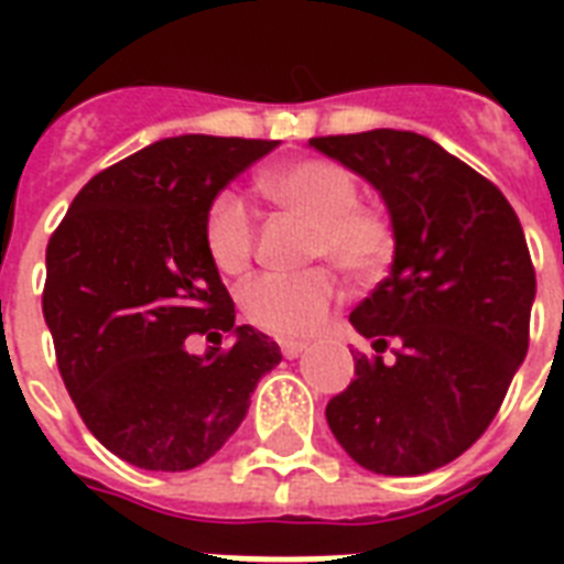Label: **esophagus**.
Segmentation results:
<instances>
[{
  "mask_svg": "<svg viewBox=\"0 0 564 564\" xmlns=\"http://www.w3.org/2000/svg\"><path fill=\"white\" fill-rule=\"evenodd\" d=\"M304 348H307V343H301V339H283L281 343V354L286 360H295Z\"/></svg>",
  "mask_w": 564,
  "mask_h": 564,
  "instance_id": "34e87169",
  "label": "esophagus"
}]
</instances>
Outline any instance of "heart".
Returning a JSON list of instances; mask_svg holds the SVG:
<instances>
[{"label": "heart", "instance_id": "heart-1", "mask_svg": "<svg viewBox=\"0 0 564 564\" xmlns=\"http://www.w3.org/2000/svg\"><path fill=\"white\" fill-rule=\"evenodd\" d=\"M260 193L310 225L304 260H330L354 283L383 278L394 257L392 219L375 204L360 202L351 172L325 158H299L265 170ZM204 251L221 274H242L254 260L257 219L230 189L207 202L202 219ZM343 301V286L327 265L301 272H265L239 292L242 316L254 327L283 339L316 334Z\"/></svg>", "mask_w": 564, "mask_h": 564}]
</instances>
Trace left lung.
I'll return each instance as SVG.
<instances>
[{
    "label": "left lung",
    "mask_w": 564,
    "mask_h": 564,
    "mask_svg": "<svg viewBox=\"0 0 564 564\" xmlns=\"http://www.w3.org/2000/svg\"><path fill=\"white\" fill-rule=\"evenodd\" d=\"M310 145L375 184L394 228L392 272L351 313L371 354L357 351L327 424L369 471L427 474L486 433L527 357L524 230L507 195L427 137L375 128Z\"/></svg>",
    "instance_id": "1"
}]
</instances>
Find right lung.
<instances>
[{
    "label": "right lung",
    "mask_w": 564,
    "mask_h": 564,
    "mask_svg": "<svg viewBox=\"0 0 564 564\" xmlns=\"http://www.w3.org/2000/svg\"><path fill=\"white\" fill-rule=\"evenodd\" d=\"M278 140L184 134L93 175L48 237L43 318L93 436L145 471H189L242 424L281 348L251 325L204 251L213 195ZM234 333L204 358L186 336Z\"/></svg>",
    "instance_id": "obj_1"
}]
</instances>
